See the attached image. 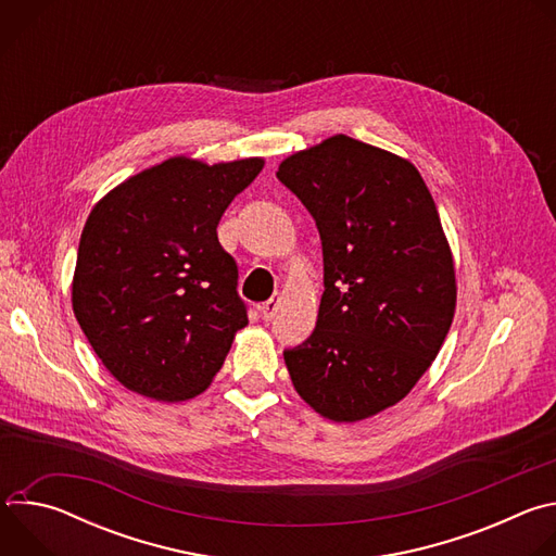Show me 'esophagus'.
Here are the masks:
<instances>
[{
    "instance_id": "1",
    "label": "esophagus",
    "mask_w": 556,
    "mask_h": 556,
    "mask_svg": "<svg viewBox=\"0 0 556 556\" xmlns=\"http://www.w3.org/2000/svg\"><path fill=\"white\" fill-rule=\"evenodd\" d=\"M277 309H279V296H273L270 301L260 305V312L264 316V321H273V316L277 314Z\"/></svg>"
}]
</instances>
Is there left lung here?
I'll return each instance as SVG.
<instances>
[{
  "label": "left lung",
  "instance_id": "8db88e82",
  "mask_svg": "<svg viewBox=\"0 0 556 556\" xmlns=\"http://www.w3.org/2000/svg\"><path fill=\"white\" fill-rule=\"evenodd\" d=\"M277 178L324 244L312 337L283 352L301 399L332 422L401 403L435 361L457 303L435 202L407 157L345 134L283 157Z\"/></svg>",
  "mask_w": 556,
  "mask_h": 556
}]
</instances>
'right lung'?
<instances>
[{
	"label": "right lung",
	"mask_w": 556,
	"mask_h": 556,
	"mask_svg": "<svg viewBox=\"0 0 556 556\" xmlns=\"http://www.w3.org/2000/svg\"><path fill=\"white\" fill-rule=\"evenodd\" d=\"M264 165L262 155L213 165L172 155L92 206L72 309L105 369L129 391L161 403L195 399L249 326L217 224Z\"/></svg>",
	"instance_id": "right-lung-1"
}]
</instances>
